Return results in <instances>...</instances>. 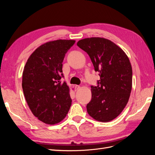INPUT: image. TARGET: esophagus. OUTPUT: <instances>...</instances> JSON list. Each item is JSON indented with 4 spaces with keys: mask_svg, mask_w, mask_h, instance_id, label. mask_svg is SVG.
I'll list each match as a JSON object with an SVG mask.
<instances>
[{
    "mask_svg": "<svg viewBox=\"0 0 155 155\" xmlns=\"http://www.w3.org/2000/svg\"><path fill=\"white\" fill-rule=\"evenodd\" d=\"M80 86H79V85H75V88H76V90H78V89L79 88H80Z\"/></svg>",
    "mask_w": 155,
    "mask_h": 155,
    "instance_id": "esophagus-1",
    "label": "esophagus"
}]
</instances>
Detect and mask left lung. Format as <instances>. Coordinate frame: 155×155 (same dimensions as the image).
Masks as SVG:
<instances>
[{"mask_svg": "<svg viewBox=\"0 0 155 155\" xmlns=\"http://www.w3.org/2000/svg\"><path fill=\"white\" fill-rule=\"evenodd\" d=\"M77 45L88 54L100 76L97 85L91 86L87 112L97 121L108 122L120 114L129 101L133 77L130 61L122 49L105 38L83 39Z\"/></svg>", "mask_w": 155, "mask_h": 155, "instance_id": "left-lung-1", "label": "left lung"}]
</instances>
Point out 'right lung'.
Wrapping results in <instances>:
<instances>
[{
	"mask_svg": "<svg viewBox=\"0 0 155 155\" xmlns=\"http://www.w3.org/2000/svg\"><path fill=\"white\" fill-rule=\"evenodd\" d=\"M75 42L59 39L43 44L31 54L23 70L22 87L28 105L46 124L59 123L71 106L69 87L61 79L65 54Z\"/></svg>",
	"mask_w": 155,
	"mask_h": 155,
	"instance_id": "right-lung-1",
	"label": "right lung"
}]
</instances>
